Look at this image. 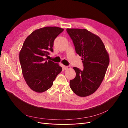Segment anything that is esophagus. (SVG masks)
Instances as JSON below:
<instances>
[{
  "mask_svg": "<svg viewBox=\"0 0 128 128\" xmlns=\"http://www.w3.org/2000/svg\"><path fill=\"white\" fill-rule=\"evenodd\" d=\"M70 66L68 65V66H64V69L65 70H67L68 69H70Z\"/></svg>",
  "mask_w": 128,
  "mask_h": 128,
  "instance_id": "34e87169",
  "label": "esophagus"
}]
</instances>
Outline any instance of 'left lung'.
I'll return each instance as SVG.
<instances>
[{
  "instance_id": "1",
  "label": "left lung",
  "mask_w": 128,
  "mask_h": 128,
  "mask_svg": "<svg viewBox=\"0 0 128 128\" xmlns=\"http://www.w3.org/2000/svg\"><path fill=\"white\" fill-rule=\"evenodd\" d=\"M76 52L82 56L83 70L74 67L76 77L70 82L77 96H89L101 84L110 63L108 54L100 38L86 29L68 28Z\"/></svg>"
}]
</instances>
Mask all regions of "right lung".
I'll return each mask as SVG.
<instances>
[{"mask_svg": "<svg viewBox=\"0 0 128 128\" xmlns=\"http://www.w3.org/2000/svg\"><path fill=\"white\" fill-rule=\"evenodd\" d=\"M63 30L58 27H45L26 38L20 52V62L24 78L33 91L42 93L48 90L61 72V67L47 57L53 52L55 39Z\"/></svg>", "mask_w": 128, "mask_h": 128, "instance_id": "obj_1", "label": "right lung"}]
</instances>
